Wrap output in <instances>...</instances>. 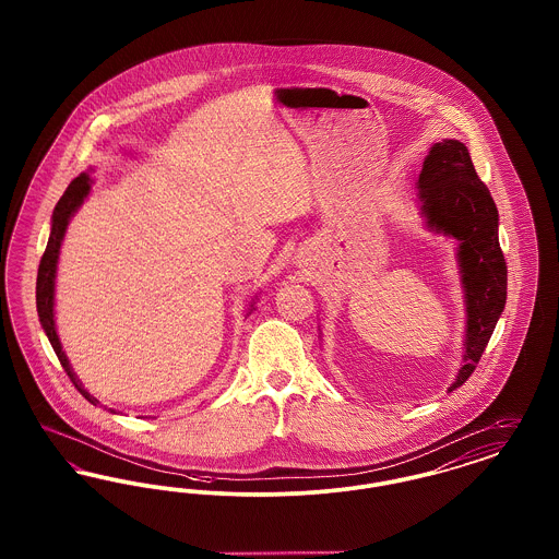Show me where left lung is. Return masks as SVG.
Returning <instances> with one entry per match:
<instances>
[{
    "instance_id": "8db88e82",
    "label": "left lung",
    "mask_w": 559,
    "mask_h": 559,
    "mask_svg": "<svg viewBox=\"0 0 559 559\" xmlns=\"http://www.w3.org/2000/svg\"><path fill=\"white\" fill-rule=\"evenodd\" d=\"M419 199L427 226L459 240L467 337L452 392L476 371L506 308L507 264L499 245V212L490 190L479 180L467 146L459 140H442L431 146L419 176Z\"/></svg>"
}]
</instances>
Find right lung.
<instances>
[{
  "label": "right lung",
  "instance_id": "1",
  "mask_svg": "<svg viewBox=\"0 0 559 559\" xmlns=\"http://www.w3.org/2000/svg\"><path fill=\"white\" fill-rule=\"evenodd\" d=\"M90 192V178L85 174L78 176L69 188L64 190V194L60 197L58 205L53 207L52 213V233H50V239L46 245V251L41 255V262H39V270H37V314H39V322L52 344L53 352L62 365V369L69 374V379L73 381V385L81 392V396L85 400H90L92 404H98V400L94 396H90L83 388H81L80 379L75 377V372L71 369L62 346L58 342V335H56V326H53V276H56V264H58V253H60V242L64 237V230L69 226V219L71 215L80 210L83 199L87 197Z\"/></svg>",
  "mask_w": 559,
  "mask_h": 559
}]
</instances>
